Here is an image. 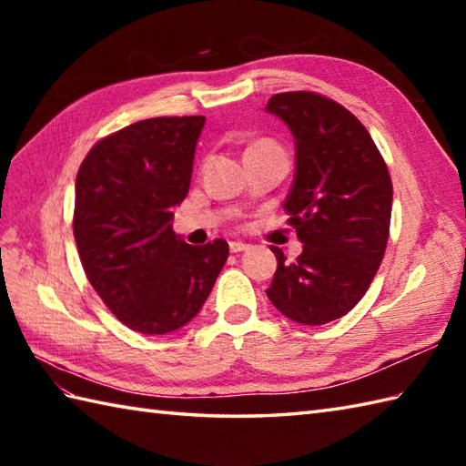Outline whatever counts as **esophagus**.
<instances>
[{
    "mask_svg": "<svg viewBox=\"0 0 466 466\" xmlns=\"http://www.w3.org/2000/svg\"><path fill=\"white\" fill-rule=\"evenodd\" d=\"M246 248H248V244H244V242H230V252H232V254L244 252Z\"/></svg>",
    "mask_w": 466,
    "mask_h": 466,
    "instance_id": "obj_1",
    "label": "esophagus"
}]
</instances>
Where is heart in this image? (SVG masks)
Listing matches in <instances>:
<instances>
[{"instance_id": "1", "label": "heart", "mask_w": 466, "mask_h": 466, "mask_svg": "<svg viewBox=\"0 0 466 466\" xmlns=\"http://www.w3.org/2000/svg\"><path fill=\"white\" fill-rule=\"evenodd\" d=\"M272 147H279L274 142H268V140H258L248 146V150L246 152H258V150H272Z\"/></svg>"}]
</instances>
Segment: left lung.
I'll return each instance as SVG.
<instances>
[{
	"label": "left lung",
	"instance_id": "8db88e82",
	"mask_svg": "<svg viewBox=\"0 0 466 466\" xmlns=\"http://www.w3.org/2000/svg\"><path fill=\"white\" fill-rule=\"evenodd\" d=\"M266 110L290 127L296 174L284 208L304 244L294 262L274 248L270 302L286 319L320 326L369 290L389 242L392 182L359 117L314 92H284Z\"/></svg>",
	"mask_w": 466,
	"mask_h": 466
}]
</instances>
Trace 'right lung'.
Wrapping results in <instances>:
<instances>
[{
    "label": "right lung",
    "mask_w": 466,
    "mask_h": 466,
    "mask_svg": "<svg viewBox=\"0 0 466 466\" xmlns=\"http://www.w3.org/2000/svg\"><path fill=\"white\" fill-rule=\"evenodd\" d=\"M206 117H150L102 137L76 176L74 238L87 280L117 320L170 334L200 312L228 242L190 246L174 234V206L190 190Z\"/></svg>",
    "instance_id": "add662e5"
}]
</instances>
